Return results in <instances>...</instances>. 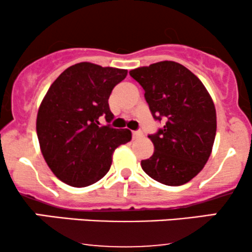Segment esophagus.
Listing matches in <instances>:
<instances>
[{
    "instance_id": "obj_1",
    "label": "esophagus",
    "mask_w": 252,
    "mask_h": 252,
    "mask_svg": "<svg viewBox=\"0 0 252 252\" xmlns=\"http://www.w3.org/2000/svg\"><path fill=\"white\" fill-rule=\"evenodd\" d=\"M142 136V132L141 131H132V138H138Z\"/></svg>"
}]
</instances>
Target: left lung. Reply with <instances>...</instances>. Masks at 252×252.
<instances>
[{
    "label": "left lung",
    "instance_id": "left-lung-1",
    "mask_svg": "<svg viewBox=\"0 0 252 252\" xmlns=\"http://www.w3.org/2000/svg\"><path fill=\"white\" fill-rule=\"evenodd\" d=\"M130 76L142 86L153 117L164 121L148 137L154 154L142 169L167 186H180L200 173L215 143L217 115L212 98L195 74L181 63L160 62L137 67Z\"/></svg>",
    "mask_w": 252,
    "mask_h": 252
}]
</instances>
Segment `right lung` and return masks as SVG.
Returning <instances> with one entry per match:
<instances>
[{"instance_id":"1","label":"right lung","mask_w":252,"mask_h":252,"mask_svg":"<svg viewBox=\"0 0 252 252\" xmlns=\"http://www.w3.org/2000/svg\"><path fill=\"white\" fill-rule=\"evenodd\" d=\"M128 71L92 63L72 65L54 80L40 104L36 134L53 174L73 187L94 184L109 172L112 154L131 140L128 129L100 126L114 118L109 108L112 89Z\"/></svg>"}]
</instances>
